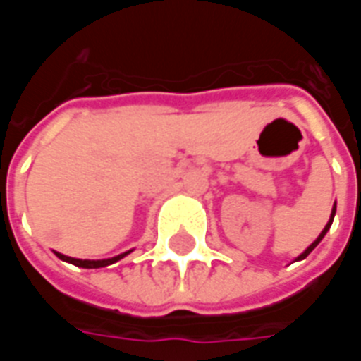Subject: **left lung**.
Wrapping results in <instances>:
<instances>
[{"label":"left lung","instance_id":"8db88e82","mask_svg":"<svg viewBox=\"0 0 361 361\" xmlns=\"http://www.w3.org/2000/svg\"><path fill=\"white\" fill-rule=\"evenodd\" d=\"M334 214H336V201H334V204H333V211H331V216H329V222H326L325 228L321 230V234L317 235V240H315V242L311 243L310 247H305V251H303V253H300V255H298V257L294 259V263H295V261H303V259H305V257H307V255H310L311 251H313V250H315V247H317L319 242H321V240H323V238H325V235H326V232L331 230V224H333Z\"/></svg>","mask_w":361,"mask_h":361}]
</instances>
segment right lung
Masks as SVG:
<instances>
[{"label":"right lung","mask_w":361,"mask_h":361,"mask_svg":"<svg viewBox=\"0 0 361 361\" xmlns=\"http://www.w3.org/2000/svg\"><path fill=\"white\" fill-rule=\"evenodd\" d=\"M133 250L126 251V253H119L116 257H110V259H77V257H69V255H63V253H59V251H54L56 255H58L61 261H66V263H71L75 267H81V269H100V267H108L111 263H116L119 259H123L126 255H129Z\"/></svg>","instance_id":"obj_1"}]
</instances>
